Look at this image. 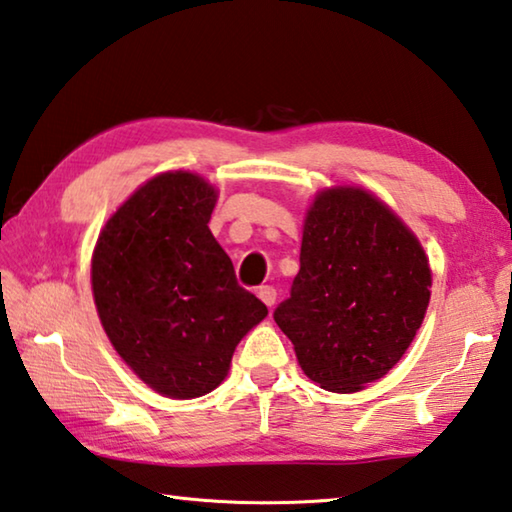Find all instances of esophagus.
Instances as JSON below:
<instances>
[{
    "label": "esophagus",
    "mask_w": 512,
    "mask_h": 512,
    "mask_svg": "<svg viewBox=\"0 0 512 512\" xmlns=\"http://www.w3.org/2000/svg\"><path fill=\"white\" fill-rule=\"evenodd\" d=\"M257 297H259V300H262L266 306H273L275 300H277V293H275L273 286H259V288H257Z\"/></svg>",
    "instance_id": "esophagus-1"
}]
</instances>
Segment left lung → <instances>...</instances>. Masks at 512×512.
<instances>
[{
	"label": "left lung",
	"mask_w": 512,
	"mask_h": 512,
	"mask_svg": "<svg viewBox=\"0 0 512 512\" xmlns=\"http://www.w3.org/2000/svg\"><path fill=\"white\" fill-rule=\"evenodd\" d=\"M432 268L412 228L360 185L315 192L300 273L275 322L327 392L353 394L389 374L430 304Z\"/></svg>",
	"instance_id": "obj_1"
}]
</instances>
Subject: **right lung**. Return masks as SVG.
<instances>
[{"label": "right lung", "instance_id": "add662e5", "mask_svg": "<svg viewBox=\"0 0 512 512\" xmlns=\"http://www.w3.org/2000/svg\"><path fill=\"white\" fill-rule=\"evenodd\" d=\"M219 190L197 172L147 179L102 226L91 291L102 329L156 394L190 401L224 383L268 309L235 280L208 228Z\"/></svg>", "mask_w": 512, "mask_h": 512}]
</instances>
